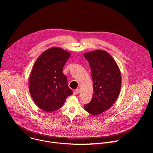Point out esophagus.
Segmentation results:
<instances>
[{
	"mask_svg": "<svg viewBox=\"0 0 153 153\" xmlns=\"http://www.w3.org/2000/svg\"><path fill=\"white\" fill-rule=\"evenodd\" d=\"M79 92H80V90L77 89V90H76L74 91V95H77V94H78L79 93Z\"/></svg>",
	"mask_w": 153,
	"mask_h": 153,
	"instance_id": "obj_1",
	"label": "esophagus"
}]
</instances>
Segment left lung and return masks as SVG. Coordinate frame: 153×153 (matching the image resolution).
Here are the masks:
<instances>
[{
  "label": "left lung",
  "mask_w": 153,
  "mask_h": 153,
  "mask_svg": "<svg viewBox=\"0 0 153 153\" xmlns=\"http://www.w3.org/2000/svg\"><path fill=\"white\" fill-rule=\"evenodd\" d=\"M88 60L93 82L91 102L85 110L96 116L110 108L118 97L121 88V74L113 57L104 50H95L83 54Z\"/></svg>",
  "instance_id": "obj_1"
}]
</instances>
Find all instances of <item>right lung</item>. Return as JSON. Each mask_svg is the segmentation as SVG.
Returning <instances> with one entry per match:
<instances>
[{"label":"right lung","instance_id":"add662e5","mask_svg":"<svg viewBox=\"0 0 153 153\" xmlns=\"http://www.w3.org/2000/svg\"><path fill=\"white\" fill-rule=\"evenodd\" d=\"M71 54L58 47L43 52L32 69L29 90L36 105L41 110L51 112L61 108L66 99L73 94L63 73V68Z\"/></svg>","mask_w":153,"mask_h":153}]
</instances>
